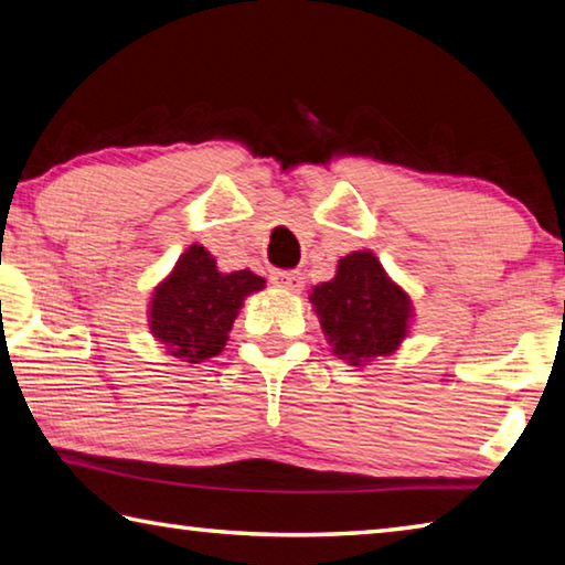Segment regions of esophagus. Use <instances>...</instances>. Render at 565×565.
<instances>
[{
    "mask_svg": "<svg viewBox=\"0 0 565 565\" xmlns=\"http://www.w3.org/2000/svg\"><path fill=\"white\" fill-rule=\"evenodd\" d=\"M271 284L279 286V289H284V291H291V294H301L306 289L301 271H276L271 276Z\"/></svg>",
    "mask_w": 565,
    "mask_h": 565,
    "instance_id": "34e87169",
    "label": "esophagus"
}]
</instances>
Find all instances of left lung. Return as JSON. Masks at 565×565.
Masks as SVG:
<instances>
[{
	"label": "left lung",
	"mask_w": 565,
	"mask_h": 565,
	"mask_svg": "<svg viewBox=\"0 0 565 565\" xmlns=\"http://www.w3.org/2000/svg\"><path fill=\"white\" fill-rule=\"evenodd\" d=\"M309 301L331 351L355 367L393 355L415 318L409 294L371 249L341 256L333 279L313 286Z\"/></svg>",
	"instance_id": "8db88e82"
}]
</instances>
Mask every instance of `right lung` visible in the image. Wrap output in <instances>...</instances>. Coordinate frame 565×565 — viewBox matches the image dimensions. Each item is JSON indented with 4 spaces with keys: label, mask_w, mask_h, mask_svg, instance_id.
I'll list each match as a JSON object with an SVG mask.
<instances>
[{
    "label": "right lung",
    "mask_w": 565,
    "mask_h": 565,
    "mask_svg": "<svg viewBox=\"0 0 565 565\" xmlns=\"http://www.w3.org/2000/svg\"><path fill=\"white\" fill-rule=\"evenodd\" d=\"M264 286L249 269L220 271L202 244H190L166 279L152 286L148 328L172 358L204 363L224 351L244 299Z\"/></svg>",
    "instance_id": "right-lung-1"
}]
</instances>
